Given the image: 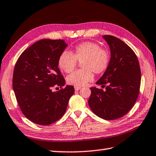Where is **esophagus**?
Segmentation results:
<instances>
[{
    "label": "esophagus",
    "instance_id": "esophagus-1",
    "mask_svg": "<svg viewBox=\"0 0 156 156\" xmlns=\"http://www.w3.org/2000/svg\"><path fill=\"white\" fill-rule=\"evenodd\" d=\"M81 88V87H74V89L75 90H79Z\"/></svg>",
    "mask_w": 156,
    "mask_h": 156
}]
</instances>
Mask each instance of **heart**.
Segmentation results:
<instances>
[{"mask_svg":"<svg viewBox=\"0 0 156 156\" xmlns=\"http://www.w3.org/2000/svg\"><path fill=\"white\" fill-rule=\"evenodd\" d=\"M110 60L109 52L101 48L100 45L93 42H84L76 45L72 53L65 51L58 59L59 68L66 73L74 70L78 62L82 69L77 70L67 77L68 83L75 87H82L93 80L94 75L101 74L108 68Z\"/></svg>","mask_w":156,"mask_h":156,"instance_id":"b5f03b06","label":"heart"}]
</instances>
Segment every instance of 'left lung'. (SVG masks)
Listing matches in <instances>:
<instances>
[{
    "label": "left lung",
    "mask_w": 156,
    "mask_h": 156,
    "mask_svg": "<svg viewBox=\"0 0 156 156\" xmlns=\"http://www.w3.org/2000/svg\"><path fill=\"white\" fill-rule=\"evenodd\" d=\"M103 38L109 45L111 57L108 68L96 84L105 90L90 88L88 103L97 116L115 120L135 105L141 85V69L135 53L125 42L110 35Z\"/></svg>",
    "instance_id": "obj_1"
}]
</instances>
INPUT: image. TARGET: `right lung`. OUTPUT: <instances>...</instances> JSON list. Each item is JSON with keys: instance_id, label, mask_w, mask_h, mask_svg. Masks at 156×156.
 Here are the masks:
<instances>
[{"instance_id": "1", "label": "right lung", "mask_w": 156, "mask_h": 156, "mask_svg": "<svg viewBox=\"0 0 156 156\" xmlns=\"http://www.w3.org/2000/svg\"><path fill=\"white\" fill-rule=\"evenodd\" d=\"M67 46L63 40H41L24 51L15 64L13 91L21 112L34 123L49 125L59 120L74 93L69 85L52 91L66 84L58 59Z\"/></svg>"}]
</instances>
